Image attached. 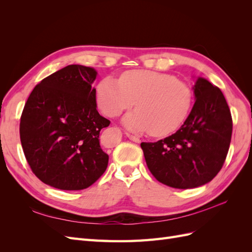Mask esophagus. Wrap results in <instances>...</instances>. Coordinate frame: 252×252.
<instances>
[{"mask_svg":"<svg viewBox=\"0 0 252 252\" xmlns=\"http://www.w3.org/2000/svg\"><path fill=\"white\" fill-rule=\"evenodd\" d=\"M127 136H128L129 140H131V141H133V142H135V143H140V142H141L140 138H138V136H134V135H132V134H127Z\"/></svg>","mask_w":252,"mask_h":252,"instance_id":"obj_1","label":"esophagus"}]
</instances>
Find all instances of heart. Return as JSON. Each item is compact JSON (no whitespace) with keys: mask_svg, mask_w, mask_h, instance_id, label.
Instances as JSON below:
<instances>
[{"mask_svg":"<svg viewBox=\"0 0 252 252\" xmlns=\"http://www.w3.org/2000/svg\"><path fill=\"white\" fill-rule=\"evenodd\" d=\"M192 98L188 84L151 70L126 71L118 81L107 77L98 83L95 93L97 107L109 118L135 103L138 109L125 114L122 123L132 132L149 131L155 136L177 130L188 116Z\"/></svg>","mask_w":252,"mask_h":252,"instance_id":"obj_1","label":"heart"}]
</instances>
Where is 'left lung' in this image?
<instances>
[{
	"label": "left lung",
	"instance_id": "obj_1",
	"mask_svg": "<svg viewBox=\"0 0 252 252\" xmlns=\"http://www.w3.org/2000/svg\"><path fill=\"white\" fill-rule=\"evenodd\" d=\"M194 105L179 130L155 143H141L148 169L178 189L207 184L222 168L232 133L231 113L220 88L197 77Z\"/></svg>",
	"mask_w": 252,
	"mask_h": 252
}]
</instances>
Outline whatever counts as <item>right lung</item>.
Returning <instances> with one entry per match:
<instances>
[{
    "instance_id": "right-lung-1",
    "label": "right lung",
    "mask_w": 252,
    "mask_h": 252,
    "mask_svg": "<svg viewBox=\"0 0 252 252\" xmlns=\"http://www.w3.org/2000/svg\"><path fill=\"white\" fill-rule=\"evenodd\" d=\"M97 71L68 65L33 88L23 110L20 138L32 172L61 190H82L105 172L108 155L98 135L110 122L96 110Z\"/></svg>"
}]
</instances>
